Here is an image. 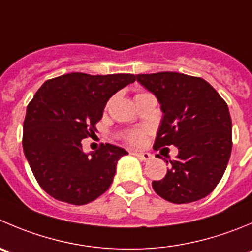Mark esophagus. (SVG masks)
Instances as JSON below:
<instances>
[{"mask_svg": "<svg viewBox=\"0 0 252 252\" xmlns=\"http://www.w3.org/2000/svg\"><path fill=\"white\" fill-rule=\"evenodd\" d=\"M133 155H135L137 158H140L141 160H145V162L146 160H150L151 158H152V156H151L148 152H135Z\"/></svg>", "mask_w": 252, "mask_h": 252, "instance_id": "1", "label": "esophagus"}]
</instances>
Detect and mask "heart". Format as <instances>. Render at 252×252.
Returning <instances> with one entry per match:
<instances>
[{
    "label": "heart",
    "mask_w": 252,
    "mask_h": 252,
    "mask_svg": "<svg viewBox=\"0 0 252 252\" xmlns=\"http://www.w3.org/2000/svg\"><path fill=\"white\" fill-rule=\"evenodd\" d=\"M145 137L146 131L141 130V128H136V130L130 131L126 135V142L132 146H141L143 143V141H145Z\"/></svg>",
    "instance_id": "1"
}]
</instances>
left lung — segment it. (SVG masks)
I'll return each mask as SVG.
<instances>
[{
  "label": "left lung",
  "mask_w": 252,
  "mask_h": 252,
  "mask_svg": "<svg viewBox=\"0 0 252 252\" xmlns=\"http://www.w3.org/2000/svg\"><path fill=\"white\" fill-rule=\"evenodd\" d=\"M136 79L156 95L163 112L155 150L177 146L176 159L156 193L174 204L196 202L212 193L221 179L232 147L229 107L204 79L176 71L137 74ZM159 157V155H157Z\"/></svg>",
  "instance_id": "1"
}]
</instances>
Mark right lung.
<instances>
[{"instance_id":"1","label":"right lung","mask_w":252,"mask_h":252,"mask_svg":"<svg viewBox=\"0 0 252 252\" xmlns=\"http://www.w3.org/2000/svg\"><path fill=\"white\" fill-rule=\"evenodd\" d=\"M136 80L133 74H64L45 81L28 104L22 145L38 184L54 199L84 205L109 189L127 152L101 143L93 153L81 140L94 135L110 97Z\"/></svg>"}]
</instances>
